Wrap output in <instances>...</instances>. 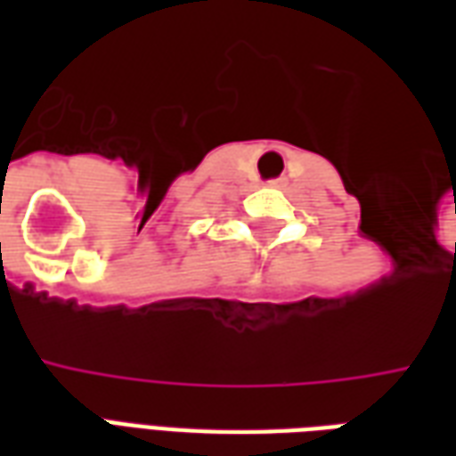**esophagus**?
I'll use <instances>...</instances> for the list:
<instances>
[{
	"label": "esophagus",
	"instance_id": "obj_1",
	"mask_svg": "<svg viewBox=\"0 0 456 456\" xmlns=\"http://www.w3.org/2000/svg\"><path fill=\"white\" fill-rule=\"evenodd\" d=\"M268 185H271V188H283V185H286V178H276V180H268Z\"/></svg>",
	"mask_w": 456,
	"mask_h": 456
}]
</instances>
